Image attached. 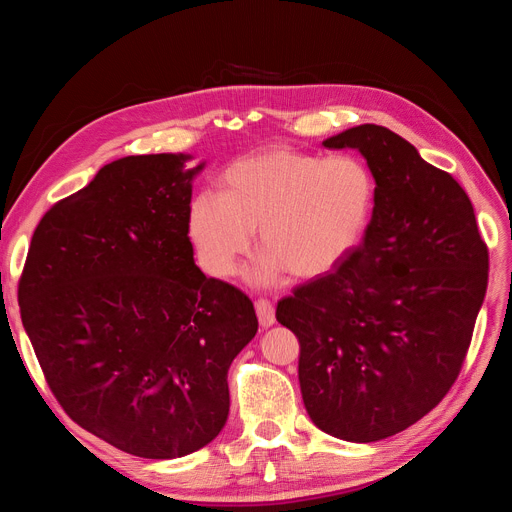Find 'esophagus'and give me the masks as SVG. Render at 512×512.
<instances>
[{"mask_svg":"<svg viewBox=\"0 0 512 512\" xmlns=\"http://www.w3.org/2000/svg\"><path fill=\"white\" fill-rule=\"evenodd\" d=\"M254 307H256V316H258L260 327H265V329L273 327V324H275V309H273L271 301L258 299V301L254 303Z\"/></svg>","mask_w":512,"mask_h":512,"instance_id":"esophagus-1","label":"esophagus"}]
</instances>
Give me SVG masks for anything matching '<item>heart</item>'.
<instances>
[{
    "label": "heart",
    "instance_id": "heart-1",
    "mask_svg": "<svg viewBox=\"0 0 512 512\" xmlns=\"http://www.w3.org/2000/svg\"><path fill=\"white\" fill-rule=\"evenodd\" d=\"M374 203L376 183L361 160L273 147L232 164L222 194H198L188 228L203 267L222 280L254 252L258 230L265 254L250 282L271 288L288 271L312 280L342 265L361 245Z\"/></svg>",
    "mask_w": 512,
    "mask_h": 512
}]
</instances>
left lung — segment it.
I'll list each match as a JSON object with an SVG mask.
<instances>
[{"label": "left lung", "mask_w": 512, "mask_h": 512, "mask_svg": "<svg viewBox=\"0 0 512 512\" xmlns=\"http://www.w3.org/2000/svg\"><path fill=\"white\" fill-rule=\"evenodd\" d=\"M327 149H356L376 181L363 243L294 288L277 322L299 337V384L314 425L378 442L436 408L466 359L489 254L461 185L389 128L363 123Z\"/></svg>", "instance_id": "8db88e82"}]
</instances>
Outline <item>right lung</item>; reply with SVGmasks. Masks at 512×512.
Listing matches in <instances>:
<instances>
[{"label":"right lung","mask_w":512,"mask_h":512,"mask_svg":"<svg viewBox=\"0 0 512 512\" xmlns=\"http://www.w3.org/2000/svg\"><path fill=\"white\" fill-rule=\"evenodd\" d=\"M192 156H128L40 220L19 282L23 327L74 423L123 453L175 459L226 425L228 367L258 318L196 267Z\"/></svg>","instance_id":"add662e5"}]
</instances>
